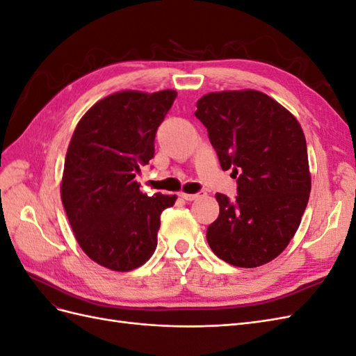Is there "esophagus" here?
Masks as SVG:
<instances>
[{
  "mask_svg": "<svg viewBox=\"0 0 356 356\" xmlns=\"http://www.w3.org/2000/svg\"><path fill=\"white\" fill-rule=\"evenodd\" d=\"M200 196H204V191H200V193H196V195H188V193H179V197L181 199H184V200H196V199H199Z\"/></svg>",
  "mask_w": 356,
  "mask_h": 356,
  "instance_id": "34e87169",
  "label": "esophagus"
}]
</instances>
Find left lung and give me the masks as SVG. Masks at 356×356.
I'll list each match as a JSON object with an SVG mask.
<instances>
[{
	"instance_id": "obj_1",
	"label": "left lung",
	"mask_w": 356,
	"mask_h": 356,
	"mask_svg": "<svg viewBox=\"0 0 356 356\" xmlns=\"http://www.w3.org/2000/svg\"><path fill=\"white\" fill-rule=\"evenodd\" d=\"M195 115L208 129L238 196L217 193L220 215L207 230L213 254L238 267L272 261L288 246L309 202L306 138L297 118L258 90L202 96Z\"/></svg>"
}]
</instances>
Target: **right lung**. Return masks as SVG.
<instances>
[{"label":"right lung","mask_w":356,"mask_h":356,"mask_svg":"<svg viewBox=\"0 0 356 356\" xmlns=\"http://www.w3.org/2000/svg\"><path fill=\"white\" fill-rule=\"evenodd\" d=\"M175 90H123L96 102L72 134L60 197L81 250L115 272L143 266L157 246L160 213L177 196H147L135 181L154 157L157 127Z\"/></svg>","instance_id":"add662e5"}]
</instances>
